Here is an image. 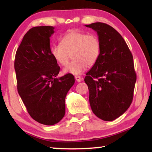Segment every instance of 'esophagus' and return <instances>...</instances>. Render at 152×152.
I'll list each match as a JSON object with an SVG mask.
<instances>
[{
    "label": "esophagus",
    "instance_id": "esophagus-1",
    "mask_svg": "<svg viewBox=\"0 0 152 152\" xmlns=\"http://www.w3.org/2000/svg\"><path fill=\"white\" fill-rule=\"evenodd\" d=\"M75 80H76V81L77 82H80L81 81H82V78H81V77L80 76H75Z\"/></svg>",
    "mask_w": 152,
    "mask_h": 152
}]
</instances>
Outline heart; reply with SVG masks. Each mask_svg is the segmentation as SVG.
<instances>
[{"label": "heart", "instance_id": "obj_1", "mask_svg": "<svg viewBox=\"0 0 152 152\" xmlns=\"http://www.w3.org/2000/svg\"><path fill=\"white\" fill-rule=\"evenodd\" d=\"M101 53L98 37L79 30L68 31L61 37V44H54L50 53L58 64L66 66L71 57L73 60L64 69V73L77 75L84 72L88 66L96 64Z\"/></svg>", "mask_w": 152, "mask_h": 152}]
</instances>
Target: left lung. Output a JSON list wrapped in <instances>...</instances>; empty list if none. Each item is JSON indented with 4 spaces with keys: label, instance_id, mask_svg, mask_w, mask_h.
Returning a JSON list of instances; mask_svg holds the SVG:
<instances>
[{
    "label": "left lung",
    "instance_id": "8db88e82",
    "mask_svg": "<svg viewBox=\"0 0 152 152\" xmlns=\"http://www.w3.org/2000/svg\"><path fill=\"white\" fill-rule=\"evenodd\" d=\"M85 26L97 32L101 43L99 59L84 78L89 102L97 117L112 121L132 102L136 82L133 56L122 37L109 25L97 22Z\"/></svg>",
    "mask_w": 152,
    "mask_h": 152
}]
</instances>
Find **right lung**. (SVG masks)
Listing matches in <instances>:
<instances>
[{"label": "right lung", "instance_id": "obj_1", "mask_svg": "<svg viewBox=\"0 0 152 152\" xmlns=\"http://www.w3.org/2000/svg\"><path fill=\"white\" fill-rule=\"evenodd\" d=\"M54 29L31 28L24 35L14 61L18 94L31 117L45 125H53L64 118L66 94L75 83L71 74L57 77L60 67L50 45Z\"/></svg>", "mask_w": 152, "mask_h": 152}]
</instances>
